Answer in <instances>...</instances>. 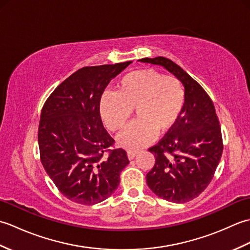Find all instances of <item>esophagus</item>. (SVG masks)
Returning <instances> with one entry per match:
<instances>
[{
  "instance_id": "1",
  "label": "esophagus",
  "mask_w": 250,
  "mask_h": 250,
  "mask_svg": "<svg viewBox=\"0 0 250 250\" xmlns=\"http://www.w3.org/2000/svg\"><path fill=\"white\" fill-rule=\"evenodd\" d=\"M136 151H128L126 152V155H128V158H129V160H132V159H134V157L136 156Z\"/></svg>"
}]
</instances>
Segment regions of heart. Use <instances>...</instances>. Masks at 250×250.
<instances>
[{"instance_id":"heart-1","label":"heart","mask_w":250,"mask_h":250,"mask_svg":"<svg viewBox=\"0 0 250 250\" xmlns=\"http://www.w3.org/2000/svg\"><path fill=\"white\" fill-rule=\"evenodd\" d=\"M185 102L182 82L175 76L144 68L128 73L116 84V92H106L100 102V113L111 131L128 124L132 110L137 120L118 137V144L130 151L149 145L159 134L167 133L178 120Z\"/></svg>"}]
</instances>
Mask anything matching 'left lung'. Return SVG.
Wrapping results in <instances>:
<instances>
[{
  "label": "left lung",
  "mask_w": 250,
  "mask_h": 250,
  "mask_svg": "<svg viewBox=\"0 0 250 250\" xmlns=\"http://www.w3.org/2000/svg\"><path fill=\"white\" fill-rule=\"evenodd\" d=\"M141 62L161 65L185 87V103L172 130L149 148L153 167L146 175L148 187L159 198L186 203L209 185L222 155V136L213 101L182 67L164 57Z\"/></svg>",
  "instance_id": "obj_1"
}]
</instances>
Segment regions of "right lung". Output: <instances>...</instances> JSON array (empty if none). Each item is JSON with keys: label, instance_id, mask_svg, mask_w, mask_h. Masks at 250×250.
<instances>
[{"label": "right lung", "instance_id": "right-lung-1", "mask_svg": "<svg viewBox=\"0 0 250 250\" xmlns=\"http://www.w3.org/2000/svg\"><path fill=\"white\" fill-rule=\"evenodd\" d=\"M130 63L81 68L54 90L42 109V164L60 192L78 204L107 199L129 164L125 150L109 149L115 141L101 119L100 101L111 79Z\"/></svg>", "mask_w": 250, "mask_h": 250}]
</instances>
